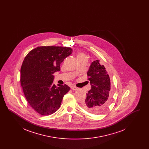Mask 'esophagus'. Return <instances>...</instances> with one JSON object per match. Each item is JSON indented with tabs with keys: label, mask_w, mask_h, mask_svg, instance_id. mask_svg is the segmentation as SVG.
<instances>
[{
	"label": "esophagus",
	"mask_w": 149,
	"mask_h": 149,
	"mask_svg": "<svg viewBox=\"0 0 149 149\" xmlns=\"http://www.w3.org/2000/svg\"><path fill=\"white\" fill-rule=\"evenodd\" d=\"M71 89L72 90H73V91H76V90H78V88L77 87H76V86H71Z\"/></svg>",
	"instance_id": "34e87169"
}]
</instances>
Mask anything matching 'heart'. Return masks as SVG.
<instances>
[{
  "label": "heart",
  "instance_id": "1",
  "mask_svg": "<svg viewBox=\"0 0 149 149\" xmlns=\"http://www.w3.org/2000/svg\"><path fill=\"white\" fill-rule=\"evenodd\" d=\"M77 58H87V57L84 54L82 53H79L77 55Z\"/></svg>",
  "mask_w": 149,
  "mask_h": 149
}]
</instances>
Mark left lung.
I'll list each match as a JSON object with an SVG mask.
<instances>
[{
    "instance_id": "1",
    "label": "left lung",
    "mask_w": 149,
    "mask_h": 149,
    "mask_svg": "<svg viewBox=\"0 0 149 149\" xmlns=\"http://www.w3.org/2000/svg\"><path fill=\"white\" fill-rule=\"evenodd\" d=\"M87 76L92 88L86 94V98L82 105L88 112L96 114L101 113L108 108L111 100L109 76L98 60L92 63Z\"/></svg>"
}]
</instances>
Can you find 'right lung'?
Returning <instances> with one entry per match:
<instances>
[{
    "mask_svg": "<svg viewBox=\"0 0 149 149\" xmlns=\"http://www.w3.org/2000/svg\"><path fill=\"white\" fill-rule=\"evenodd\" d=\"M70 47L40 46L29 51L21 69V84L29 104L42 116L55 113L64 95L70 88L53 83L54 73L60 71V64L71 55Z\"/></svg>",
    "mask_w": 149,
    "mask_h": 149,
    "instance_id": "add662e5",
    "label": "right lung"
}]
</instances>
